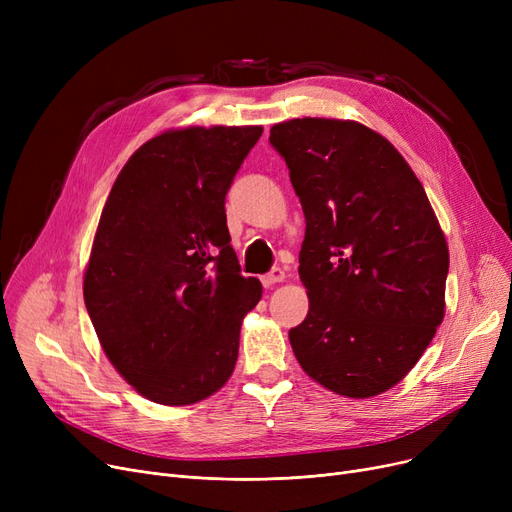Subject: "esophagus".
Wrapping results in <instances>:
<instances>
[{
    "mask_svg": "<svg viewBox=\"0 0 512 512\" xmlns=\"http://www.w3.org/2000/svg\"><path fill=\"white\" fill-rule=\"evenodd\" d=\"M284 278H286V274L280 270V267H276V270H272L270 274L263 276V278H261V282H263V286H265V288H272V286H276V284L284 282Z\"/></svg>",
    "mask_w": 512,
    "mask_h": 512,
    "instance_id": "obj_1",
    "label": "esophagus"
}]
</instances>
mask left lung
Here are the masks:
<instances>
[{
  "label": "left lung",
  "instance_id": "left-lung-1",
  "mask_svg": "<svg viewBox=\"0 0 512 512\" xmlns=\"http://www.w3.org/2000/svg\"><path fill=\"white\" fill-rule=\"evenodd\" d=\"M270 143L305 213L309 313L288 332L303 371L346 398L378 396L417 365L446 311L448 245L423 184L380 132L294 118Z\"/></svg>",
  "mask_w": 512,
  "mask_h": 512
}]
</instances>
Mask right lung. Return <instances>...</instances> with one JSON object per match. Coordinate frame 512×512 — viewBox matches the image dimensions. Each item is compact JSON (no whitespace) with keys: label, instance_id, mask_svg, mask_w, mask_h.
Listing matches in <instances>:
<instances>
[{"label":"right lung","instance_id":"obj_1","mask_svg":"<svg viewBox=\"0 0 512 512\" xmlns=\"http://www.w3.org/2000/svg\"><path fill=\"white\" fill-rule=\"evenodd\" d=\"M263 126L172 128L143 143L101 211L83 294L105 357L168 407L218 392L261 299L242 278L224 199Z\"/></svg>","mask_w":512,"mask_h":512}]
</instances>
